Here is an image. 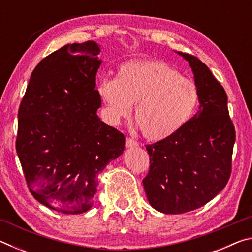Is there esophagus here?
<instances>
[{
    "mask_svg": "<svg viewBox=\"0 0 252 252\" xmlns=\"http://www.w3.org/2000/svg\"><path fill=\"white\" fill-rule=\"evenodd\" d=\"M138 146H139V144H138V142L135 141V140L131 139V138H126V147L127 149L136 148Z\"/></svg>",
    "mask_w": 252,
    "mask_h": 252,
    "instance_id": "1",
    "label": "esophagus"
}]
</instances>
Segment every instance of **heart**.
I'll return each mask as SVG.
<instances>
[{"mask_svg":"<svg viewBox=\"0 0 252 252\" xmlns=\"http://www.w3.org/2000/svg\"><path fill=\"white\" fill-rule=\"evenodd\" d=\"M96 90L112 123L129 117L135 103V121L144 138L151 141L178 133L193 117L200 99L193 81L158 60L123 63L118 78L100 80Z\"/></svg>","mask_w":252,"mask_h":252,"instance_id":"1","label":"heart"}]
</instances>
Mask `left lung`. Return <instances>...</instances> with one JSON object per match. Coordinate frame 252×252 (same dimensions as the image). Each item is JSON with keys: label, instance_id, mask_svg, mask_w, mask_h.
I'll list each match as a JSON object with an SVG mask.
<instances>
[{"label": "left lung", "instance_id": "1", "mask_svg": "<svg viewBox=\"0 0 252 252\" xmlns=\"http://www.w3.org/2000/svg\"><path fill=\"white\" fill-rule=\"evenodd\" d=\"M174 52L189 63L200 105L178 133L146 147L150 171L143 179L144 190L152 208L167 215L195 210L223 190L236 141L222 85L198 58Z\"/></svg>", "mask_w": 252, "mask_h": 252}]
</instances>
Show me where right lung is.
Returning <instances> with one entry per match:
<instances>
[{
  "instance_id": "right-lung-1",
  "label": "right lung",
  "mask_w": 252,
  "mask_h": 252,
  "mask_svg": "<svg viewBox=\"0 0 252 252\" xmlns=\"http://www.w3.org/2000/svg\"><path fill=\"white\" fill-rule=\"evenodd\" d=\"M94 41L62 46L35 66L19 109L16 152L29 189L52 210H90L97 174L125 150L120 131L97 116Z\"/></svg>"
}]
</instances>
